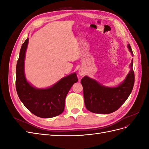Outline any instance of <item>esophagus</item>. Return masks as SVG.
Returning a JSON list of instances; mask_svg holds the SVG:
<instances>
[{
	"label": "esophagus",
	"mask_w": 149,
	"mask_h": 149,
	"mask_svg": "<svg viewBox=\"0 0 149 149\" xmlns=\"http://www.w3.org/2000/svg\"><path fill=\"white\" fill-rule=\"evenodd\" d=\"M79 74L81 76H83V75H84V71L82 70H79Z\"/></svg>",
	"instance_id": "34e87169"
}]
</instances>
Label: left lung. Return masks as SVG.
<instances>
[{
    "mask_svg": "<svg viewBox=\"0 0 149 149\" xmlns=\"http://www.w3.org/2000/svg\"><path fill=\"white\" fill-rule=\"evenodd\" d=\"M127 47L133 56L130 45ZM133 60L130 64V70L124 81L118 86L106 87L95 79L84 76L81 83L83 87L84 104L86 109L96 114H110L118 110L127 100L134 84Z\"/></svg>",
    "mask_w": 149,
    "mask_h": 149,
    "instance_id": "1",
    "label": "left lung"
}]
</instances>
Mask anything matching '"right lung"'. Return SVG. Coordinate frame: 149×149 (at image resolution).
<instances>
[{"instance_id": "1", "label": "right lung", "mask_w": 149, "mask_h": 149, "mask_svg": "<svg viewBox=\"0 0 149 149\" xmlns=\"http://www.w3.org/2000/svg\"><path fill=\"white\" fill-rule=\"evenodd\" d=\"M29 38L22 44L16 66V90L24 105L34 115L42 118H51L61 114L72 86L78 81L76 73L63 78L52 86L38 89L31 86L25 76L24 63Z\"/></svg>"}]
</instances>
